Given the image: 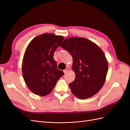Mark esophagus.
<instances>
[{
    "label": "esophagus",
    "instance_id": "esophagus-1",
    "mask_svg": "<svg viewBox=\"0 0 130 130\" xmlns=\"http://www.w3.org/2000/svg\"><path fill=\"white\" fill-rule=\"evenodd\" d=\"M69 70V68L67 67V68H66V69L65 70H63V72H64V73H67V72H68V70Z\"/></svg>",
    "mask_w": 130,
    "mask_h": 130
}]
</instances>
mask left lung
I'll use <instances>...</instances> for the list:
<instances>
[{
	"label": "left lung",
	"mask_w": 130,
	"mask_h": 130,
	"mask_svg": "<svg viewBox=\"0 0 130 130\" xmlns=\"http://www.w3.org/2000/svg\"><path fill=\"white\" fill-rule=\"evenodd\" d=\"M60 46L73 57L76 76L69 86L73 94L80 99L95 95L103 87L108 71L103 51L91 41L77 37L66 39Z\"/></svg>",
	"instance_id": "1"
}]
</instances>
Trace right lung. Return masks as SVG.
<instances>
[{
    "instance_id": "1",
    "label": "right lung",
    "mask_w": 130,
    "mask_h": 130,
    "mask_svg": "<svg viewBox=\"0 0 130 130\" xmlns=\"http://www.w3.org/2000/svg\"><path fill=\"white\" fill-rule=\"evenodd\" d=\"M64 40L62 36L43 34L27 45L23 57L22 74L27 87L36 95L46 96L64 75L57 68L54 52Z\"/></svg>"
}]
</instances>
